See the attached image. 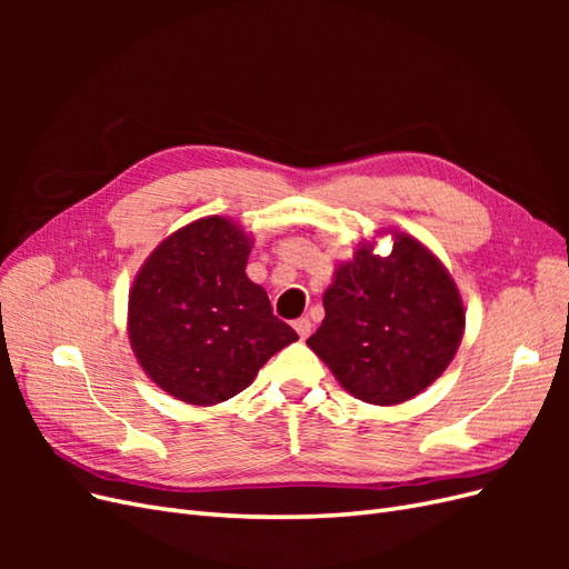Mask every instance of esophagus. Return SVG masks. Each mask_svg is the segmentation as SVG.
I'll list each match as a JSON object with an SVG mask.
<instances>
[{
  "label": "esophagus",
  "mask_w": 569,
  "mask_h": 569,
  "mask_svg": "<svg viewBox=\"0 0 569 569\" xmlns=\"http://www.w3.org/2000/svg\"><path fill=\"white\" fill-rule=\"evenodd\" d=\"M295 330H297V335H299L301 339H306L308 335H311V320H308V318L295 320Z\"/></svg>",
  "instance_id": "obj_1"
}]
</instances>
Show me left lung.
Wrapping results in <instances>:
<instances>
[{"instance_id":"8db88e82","label":"left lung","mask_w":569,"mask_h":569,"mask_svg":"<svg viewBox=\"0 0 569 569\" xmlns=\"http://www.w3.org/2000/svg\"><path fill=\"white\" fill-rule=\"evenodd\" d=\"M392 237L380 257L376 239ZM325 320L306 343L356 399L396 406L437 382L462 341L465 303L439 256L406 230L382 228L337 261Z\"/></svg>"}]
</instances>
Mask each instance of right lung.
Wrapping results in <instances>:
<instances>
[{"instance_id": "1", "label": "right lung", "mask_w": 569, "mask_h": 569, "mask_svg": "<svg viewBox=\"0 0 569 569\" xmlns=\"http://www.w3.org/2000/svg\"><path fill=\"white\" fill-rule=\"evenodd\" d=\"M253 234L206 216L161 239L128 295V339L149 380L189 406L244 391L268 358L297 341L249 280Z\"/></svg>"}]
</instances>
